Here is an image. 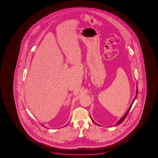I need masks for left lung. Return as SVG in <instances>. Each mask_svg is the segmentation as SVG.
I'll list each match as a JSON object with an SVG mask.
<instances>
[{
	"instance_id": "left-lung-1",
	"label": "left lung",
	"mask_w": 158,
	"mask_h": 158,
	"mask_svg": "<svg viewBox=\"0 0 158 158\" xmlns=\"http://www.w3.org/2000/svg\"><path fill=\"white\" fill-rule=\"evenodd\" d=\"M137 94H138V87H137V89H136V96H135V98H134V99H133V102H132V103H131V105L130 106V107L129 108L128 110H127V112H126V114H124V115H123V117H122V118H120V119L119 120H118V122H117V123H116V124L117 125H118V124H120V123H122L123 122V120H124L125 119H126V117H127V115H128V114L129 112L130 111V110H131V106H132V104H133V102H134V101H135V98H136V96H137ZM91 119H92V120L94 122V123H95L94 122V120H93V119H92V118H91ZM96 124H97V123H96ZM98 125V124H97Z\"/></svg>"
}]
</instances>
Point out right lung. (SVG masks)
<instances>
[{"label": "right lung", "mask_w": 158, "mask_h": 158, "mask_svg": "<svg viewBox=\"0 0 158 158\" xmlns=\"http://www.w3.org/2000/svg\"><path fill=\"white\" fill-rule=\"evenodd\" d=\"M41 126H43V124H41Z\"/></svg>", "instance_id": "add662e5"}]
</instances>
